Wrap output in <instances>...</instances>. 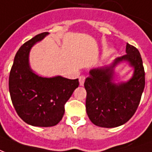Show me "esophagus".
I'll return each instance as SVG.
<instances>
[{
  "label": "esophagus",
  "instance_id": "obj_1",
  "mask_svg": "<svg viewBox=\"0 0 152 152\" xmlns=\"http://www.w3.org/2000/svg\"><path fill=\"white\" fill-rule=\"evenodd\" d=\"M84 81H85V76L81 75V76L79 77V84H80L81 86H83V83H84Z\"/></svg>",
  "mask_w": 152,
  "mask_h": 152
}]
</instances>
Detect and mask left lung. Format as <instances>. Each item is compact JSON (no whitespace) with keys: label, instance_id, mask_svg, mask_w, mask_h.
Instances as JSON below:
<instances>
[{"label":"left lung","instance_id":"obj_1","mask_svg":"<svg viewBox=\"0 0 152 152\" xmlns=\"http://www.w3.org/2000/svg\"><path fill=\"white\" fill-rule=\"evenodd\" d=\"M126 52L116 58L112 66L90 70L84 82L87 114L96 126H121L130 120L139 106L145 88V70L136 47L126 44ZM122 61H128L134 66V77L128 82L116 85L111 82L113 68Z\"/></svg>","mask_w":152,"mask_h":152}]
</instances>
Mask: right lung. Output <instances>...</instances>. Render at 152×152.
Wrapping results in <instances>:
<instances>
[{
    "instance_id": "add662e5",
    "label": "right lung",
    "mask_w": 152,
    "mask_h": 152,
    "mask_svg": "<svg viewBox=\"0 0 152 152\" xmlns=\"http://www.w3.org/2000/svg\"><path fill=\"white\" fill-rule=\"evenodd\" d=\"M48 34H37L20 46L9 76V91L15 109L24 122L34 126L57 125L64 114L66 102L79 85L78 78H42L30 69V50Z\"/></svg>"
}]
</instances>
